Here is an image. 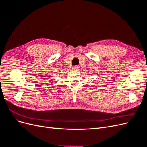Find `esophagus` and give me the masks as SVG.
Instances as JSON below:
<instances>
[{"label":"esophagus","mask_w":147,"mask_h":147,"mask_svg":"<svg viewBox=\"0 0 147 147\" xmlns=\"http://www.w3.org/2000/svg\"><path fill=\"white\" fill-rule=\"evenodd\" d=\"M78 69V67L77 66H74V67H72V70H77Z\"/></svg>","instance_id":"1"}]
</instances>
